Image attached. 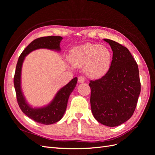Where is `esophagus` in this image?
I'll list each match as a JSON object with an SVG mask.
<instances>
[{"mask_svg": "<svg viewBox=\"0 0 155 155\" xmlns=\"http://www.w3.org/2000/svg\"><path fill=\"white\" fill-rule=\"evenodd\" d=\"M85 82V78L83 76H79L78 78V83H83Z\"/></svg>", "mask_w": 155, "mask_h": 155, "instance_id": "esophagus-1", "label": "esophagus"}]
</instances>
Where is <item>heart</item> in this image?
I'll list each match as a JSON object with an SVG mask.
<instances>
[{"mask_svg":"<svg viewBox=\"0 0 155 155\" xmlns=\"http://www.w3.org/2000/svg\"><path fill=\"white\" fill-rule=\"evenodd\" d=\"M112 58L111 51L107 46L86 43L74 48L70 51L68 59L72 66L85 67L88 77L97 79L109 71Z\"/></svg>","mask_w":155,"mask_h":155,"instance_id":"1","label":"heart"}]
</instances>
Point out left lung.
<instances>
[{"label": "left lung", "instance_id": "obj_1", "mask_svg": "<svg viewBox=\"0 0 155 155\" xmlns=\"http://www.w3.org/2000/svg\"><path fill=\"white\" fill-rule=\"evenodd\" d=\"M113 51L109 71L91 81V105L94 118L103 125L116 127L133 116L141 91L138 64L129 50L110 39H104Z\"/></svg>", "mask_w": 155, "mask_h": 155}]
</instances>
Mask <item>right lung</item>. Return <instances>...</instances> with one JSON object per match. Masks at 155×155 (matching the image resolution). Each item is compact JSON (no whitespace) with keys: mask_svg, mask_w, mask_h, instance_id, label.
Instances as JSON below:
<instances>
[{"mask_svg":"<svg viewBox=\"0 0 155 155\" xmlns=\"http://www.w3.org/2000/svg\"><path fill=\"white\" fill-rule=\"evenodd\" d=\"M63 37L60 36H48L36 39L22 51L16 66L13 83L15 87L17 100L21 110L30 118L44 125H50L61 120L67 109L69 96L78 82L74 78L66 85L56 93L53 100L48 105L41 107H32L27 102L21 87V72L22 64L27 55L35 50L46 48L56 51H61L60 43Z\"/></svg>","mask_w":155,"mask_h":155,"instance_id":"1","label":"right lung"}]
</instances>
